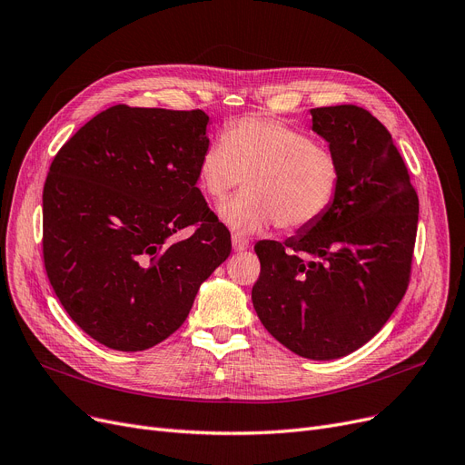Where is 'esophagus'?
<instances>
[{
    "instance_id": "34e87169",
    "label": "esophagus",
    "mask_w": 465,
    "mask_h": 465,
    "mask_svg": "<svg viewBox=\"0 0 465 465\" xmlns=\"http://www.w3.org/2000/svg\"><path fill=\"white\" fill-rule=\"evenodd\" d=\"M232 248H234V252H244V250H248V248H250L248 238L240 236V234H232Z\"/></svg>"
}]
</instances>
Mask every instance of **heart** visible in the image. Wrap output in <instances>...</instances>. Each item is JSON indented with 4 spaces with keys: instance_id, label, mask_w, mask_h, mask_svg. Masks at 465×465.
I'll list each match as a JSON object with an SVG mask.
<instances>
[{
    "instance_id": "heart-1",
    "label": "heart",
    "mask_w": 465,
    "mask_h": 465,
    "mask_svg": "<svg viewBox=\"0 0 465 465\" xmlns=\"http://www.w3.org/2000/svg\"><path fill=\"white\" fill-rule=\"evenodd\" d=\"M244 179L246 191L219 208L236 232L269 225L295 232L314 225L340 187V162L328 146L271 118L227 125L198 160V181L212 200H225Z\"/></svg>"
}]
</instances>
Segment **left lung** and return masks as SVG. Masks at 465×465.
Listing matches in <instances>:
<instances>
[{
  "instance_id": "1",
  "label": "left lung",
  "mask_w": 465,
  "mask_h": 465,
  "mask_svg": "<svg viewBox=\"0 0 465 465\" xmlns=\"http://www.w3.org/2000/svg\"><path fill=\"white\" fill-rule=\"evenodd\" d=\"M312 132L340 162L330 210L286 242L259 240L252 302L295 355L331 361L372 340L411 281L418 194L391 134L355 104L312 108Z\"/></svg>"
}]
</instances>
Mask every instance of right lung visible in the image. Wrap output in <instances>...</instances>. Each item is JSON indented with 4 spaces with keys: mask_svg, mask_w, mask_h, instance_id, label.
Masks as SVG:
<instances>
[{
    "mask_svg": "<svg viewBox=\"0 0 465 465\" xmlns=\"http://www.w3.org/2000/svg\"><path fill=\"white\" fill-rule=\"evenodd\" d=\"M202 110L116 104L54 156L44 187V263L59 302L87 336L144 351L189 317L200 284L231 253L208 208L198 160ZM194 226L179 243L175 232Z\"/></svg>",
    "mask_w": 465,
    "mask_h": 465,
    "instance_id": "right-lung-1",
    "label": "right lung"
}]
</instances>
